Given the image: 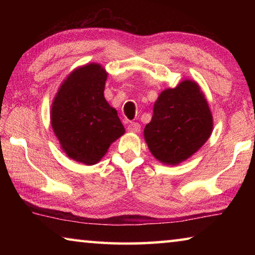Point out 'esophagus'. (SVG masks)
I'll return each mask as SVG.
<instances>
[{
	"label": "esophagus",
	"instance_id": "esophagus-1",
	"mask_svg": "<svg viewBox=\"0 0 255 255\" xmlns=\"http://www.w3.org/2000/svg\"><path fill=\"white\" fill-rule=\"evenodd\" d=\"M128 131L131 132H138L140 130V125L138 123H130L128 125Z\"/></svg>",
	"mask_w": 255,
	"mask_h": 255
}]
</instances>
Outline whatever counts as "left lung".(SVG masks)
<instances>
[{"label":"left lung","instance_id":"8db88e82","mask_svg":"<svg viewBox=\"0 0 255 255\" xmlns=\"http://www.w3.org/2000/svg\"><path fill=\"white\" fill-rule=\"evenodd\" d=\"M211 131L213 116L200 86L184 80L176 88L159 94L144 137L155 158L176 165L195 154L208 140Z\"/></svg>","mask_w":255,"mask_h":255}]
</instances>
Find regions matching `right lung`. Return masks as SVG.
I'll use <instances>...</instances> for the list:
<instances>
[{"instance_id": "right-lung-1", "label": "right lung", "mask_w": 255, "mask_h": 255, "mask_svg": "<svg viewBox=\"0 0 255 255\" xmlns=\"http://www.w3.org/2000/svg\"><path fill=\"white\" fill-rule=\"evenodd\" d=\"M108 73L100 64L73 71L54 99L50 123L60 147L76 162L97 164L125 128L105 99Z\"/></svg>"}]
</instances>
